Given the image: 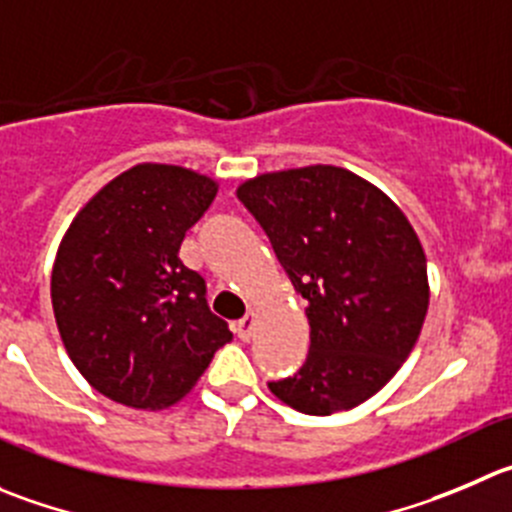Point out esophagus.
Instances as JSON below:
<instances>
[{
    "mask_svg": "<svg viewBox=\"0 0 512 512\" xmlns=\"http://www.w3.org/2000/svg\"><path fill=\"white\" fill-rule=\"evenodd\" d=\"M253 329H256V314H253V311H248L243 319L236 321V334H238V339H243V342H248V339H251Z\"/></svg>",
    "mask_w": 512,
    "mask_h": 512,
    "instance_id": "34e87169",
    "label": "esophagus"
}]
</instances>
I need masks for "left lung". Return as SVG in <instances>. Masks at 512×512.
<instances>
[{"label":"left lung","mask_w":512,"mask_h":512,"mask_svg":"<svg viewBox=\"0 0 512 512\" xmlns=\"http://www.w3.org/2000/svg\"><path fill=\"white\" fill-rule=\"evenodd\" d=\"M236 196L309 304L306 362L269 389L304 415L362 405L410 357L425 321L415 228L379 188L334 165L259 175Z\"/></svg>","instance_id":"obj_1"}]
</instances>
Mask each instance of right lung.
Segmentation results:
<instances>
[{"label": "right lung", "mask_w": 512, "mask_h": 512, "mask_svg": "<svg viewBox=\"0 0 512 512\" xmlns=\"http://www.w3.org/2000/svg\"><path fill=\"white\" fill-rule=\"evenodd\" d=\"M218 186L143 163L110 180L72 221L52 269V309L72 364L135 410L178 402L233 334L178 248Z\"/></svg>", "instance_id": "obj_1"}]
</instances>
